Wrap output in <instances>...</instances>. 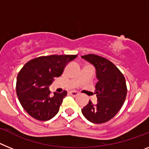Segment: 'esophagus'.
Wrapping results in <instances>:
<instances>
[{"instance_id":"1","label":"esophagus","mask_w":149,"mask_h":149,"mask_svg":"<svg viewBox=\"0 0 149 149\" xmlns=\"http://www.w3.org/2000/svg\"><path fill=\"white\" fill-rule=\"evenodd\" d=\"M69 93H70L71 95L74 96V97H76V96L79 95V93L78 92H77V91H71Z\"/></svg>"}]
</instances>
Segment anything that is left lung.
Listing matches in <instances>:
<instances>
[{"mask_svg": "<svg viewBox=\"0 0 149 149\" xmlns=\"http://www.w3.org/2000/svg\"><path fill=\"white\" fill-rule=\"evenodd\" d=\"M81 57L95 67L98 80L95 85L98 102L93 104L89 100L81 110L83 115L93 123L108 122L119 111L126 98L125 78L119 68L104 57L93 54Z\"/></svg>", "mask_w": 149, "mask_h": 149, "instance_id": "1", "label": "left lung"}]
</instances>
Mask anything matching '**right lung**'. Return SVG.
Wrapping results in <instances>:
<instances>
[{
  "label": "right lung",
  "instance_id": "right-lung-1",
  "mask_svg": "<svg viewBox=\"0 0 149 149\" xmlns=\"http://www.w3.org/2000/svg\"><path fill=\"white\" fill-rule=\"evenodd\" d=\"M77 55L42 56L27 62L17 77L16 93L22 107L39 121L52 119L60 110L67 92L54 93L50 96L48 86L54 77H58L68 62Z\"/></svg>",
  "mask_w": 149,
  "mask_h": 149
}]
</instances>
